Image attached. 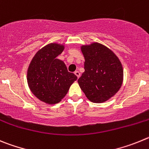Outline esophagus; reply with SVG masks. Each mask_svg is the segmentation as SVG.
Instances as JSON below:
<instances>
[{
    "instance_id": "obj_1",
    "label": "esophagus",
    "mask_w": 149,
    "mask_h": 149,
    "mask_svg": "<svg viewBox=\"0 0 149 149\" xmlns=\"http://www.w3.org/2000/svg\"><path fill=\"white\" fill-rule=\"evenodd\" d=\"M75 75H76V76H77V78L79 79V78L80 77V73L79 71H75Z\"/></svg>"
}]
</instances>
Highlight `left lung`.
I'll return each instance as SVG.
<instances>
[{"mask_svg": "<svg viewBox=\"0 0 149 149\" xmlns=\"http://www.w3.org/2000/svg\"><path fill=\"white\" fill-rule=\"evenodd\" d=\"M84 57V72L78 82L88 100L103 102L119 91L123 70L116 55L105 46L93 43L81 47Z\"/></svg>", "mask_w": 149, "mask_h": 149, "instance_id": "obj_1", "label": "left lung"}]
</instances>
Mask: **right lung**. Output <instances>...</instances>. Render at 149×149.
I'll use <instances>...</instances> for the list:
<instances>
[{"label": "right lung", "mask_w": 149, "mask_h": 149, "mask_svg": "<svg viewBox=\"0 0 149 149\" xmlns=\"http://www.w3.org/2000/svg\"><path fill=\"white\" fill-rule=\"evenodd\" d=\"M63 45L49 44L32 60L27 71L29 87L36 97L48 104L59 102L77 76L68 72L65 63L57 58Z\"/></svg>", "instance_id": "add662e5"}]
</instances>
